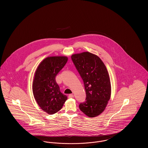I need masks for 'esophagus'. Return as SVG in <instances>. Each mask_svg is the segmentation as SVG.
I'll list each match as a JSON object with an SVG mask.
<instances>
[{
	"mask_svg": "<svg viewBox=\"0 0 148 148\" xmlns=\"http://www.w3.org/2000/svg\"><path fill=\"white\" fill-rule=\"evenodd\" d=\"M68 97H69V98H74V95H73V94H69V96H68Z\"/></svg>",
	"mask_w": 148,
	"mask_h": 148,
	"instance_id": "1",
	"label": "esophagus"
}]
</instances>
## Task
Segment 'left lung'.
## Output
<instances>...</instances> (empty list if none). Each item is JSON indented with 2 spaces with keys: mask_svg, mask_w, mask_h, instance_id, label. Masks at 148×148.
I'll return each mask as SVG.
<instances>
[{
  "mask_svg": "<svg viewBox=\"0 0 148 148\" xmlns=\"http://www.w3.org/2000/svg\"><path fill=\"white\" fill-rule=\"evenodd\" d=\"M71 58L83 80L86 95L79 109L89 117L97 116L104 112L111 96L106 65L99 56L88 51L73 54Z\"/></svg>",
  "mask_w": 148,
  "mask_h": 148,
  "instance_id": "left-lung-1",
  "label": "left lung"
}]
</instances>
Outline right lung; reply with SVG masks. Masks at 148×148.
<instances>
[{
	"mask_svg": "<svg viewBox=\"0 0 148 148\" xmlns=\"http://www.w3.org/2000/svg\"><path fill=\"white\" fill-rule=\"evenodd\" d=\"M65 56H48L39 64L35 71L32 89L35 100L44 112L54 114L59 112L67 100L56 77L68 61Z\"/></svg>",
	"mask_w": 148,
	"mask_h": 148,
	"instance_id": "obj_1",
	"label": "right lung"
}]
</instances>
